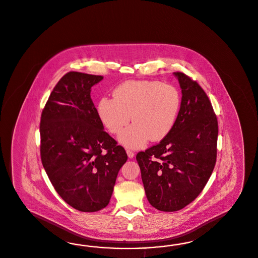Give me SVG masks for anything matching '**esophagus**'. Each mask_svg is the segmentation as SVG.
Wrapping results in <instances>:
<instances>
[{"instance_id": "esophagus-1", "label": "esophagus", "mask_w": 258, "mask_h": 258, "mask_svg": "<svg viewBox=\"0 0 258 258\" xmlns=\"http://www.w3.org/2000/svg\"><path fill=\"white\" fill-rule=\"evenodd\" d=\"M126 154H127L128 158H134V155H135L134 151H132L131 150H126Z\"/></svg>"}]
</instances>
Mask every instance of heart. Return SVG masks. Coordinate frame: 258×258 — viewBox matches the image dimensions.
Masks as SVG:
<instances>
[{"mask_svg": "<svg viewBox=\"0 0 258 258\" xmlns=\"http://www.w3.org/2000/svg\"><path fill=\"white\" fill-rule=\"evenodd\" d=\"M180 107L177 89L156 81H127L113 91L112 98L98 102L97 113L109 133L120 134L124 147L138 149L149 140L161 141L171 132Z\"/></svg>", "mask_w": 258, "mask_h": 258, "instance_id": "1", "label": "heart"}]
</instances>
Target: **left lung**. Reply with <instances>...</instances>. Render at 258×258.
<instances>
[{"label": "left lung", "instance_id": "8db88e82", "mask_svg": "<svg viewBox=\"0 0 258 258\" xmlns=\"http://www.w3.org/2000/svg\"><path fill=\"white\" fill-rule=\"evenodd\" d=\"M182 89L174 125L161 142L136 155L150 204L176 212L191 203L213 173L218 123L212 103L196 81L174 72Z\"/></svg>", "mask_w": 258, "mask_h": 258}]
</instances>
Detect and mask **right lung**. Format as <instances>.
Wrapping results in <instances>:
<instances>
[{"mask_svg": "<svg viewBox=\"0 0 258 258\" xmlns=\"http://www.w3.org/2000/svg\"><path fill=\"white\" fill-rule=\"evenodd\" d=\"M103 76L71 71L55 86L41 115V159L55 190L85 213L107 207L127 160L123 147L104 131L90 98Z\"/></svg>", "mask_w": 258, "mask_h": 258, "instance_id": "1", "label": "right lung"}]
</instances>
